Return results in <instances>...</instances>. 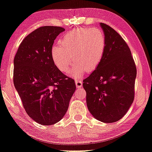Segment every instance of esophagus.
<instances>
[{"instance_id":"obj_1","label":"esophagus","mask_w":152,"mask_h":152,"mask_svg":"<svg viewBox=\"0 0 152 152\" xmlns=\"http://www.w3.org/2000/svg\"><path fill=\"white\" fill-rule=\"evenodd\" d=\"M75 83H76V86L77 88H80V87H82V86H83V82H82V81H81L80 80H76L75 81Z\"/></svg>"}]
</instances>
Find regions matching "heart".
<instances>
[{
    "label": "heart",
    "instance_id": "obj_1",
    "mask_svg": "<svg viewBox=\"0 0 152 152\" xmlns=\"http://www.w3.org/2000/svg\"><path fill=\"white\" fill-rule=\"evenodd\" d=\"M58 44L51 50L54 65L63 73H67L74 58L78 65L72 69L69 75L76 78L83 76L85 70L91 72L98 67L104 54L106 38L99 29L78 28L61 37Z\"/></svg>",
    "mask_w": 152,
    "mask_h": 152
}]
</instances>
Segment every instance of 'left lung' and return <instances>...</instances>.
Returning <instances> with one entry per match:
<instances>
[{
  "mask_svg": "<svg viewBox=\"0 0 152 152\" xmlns=\"http://www.w3.org/2000/svg\"><path fill=\"white\" fill-rule=\"evenodd\" d=\"M100 26L106 38L104 54L83 85L91 114L104 123H113L126 115L134 101L137 67L121 35L104 23Z\"/></svg>",
  "mask_w": 152,
  "mask_h": 152,
  "instance_id": "left-lung-1",
  "label": "left lung"
}]
</instances>
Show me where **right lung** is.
<instances>
[{
  "label": "right lung",
  "instance_id": "obj_1",
  "mask_svg": "<svg viewBox=\"0 0 152 152\" xmlns=\"http://www.w3.org/2000/svg\"><path fill=\"white\" fill-rule=\"evenodd\" d=\"M65 29L44 26L21 42L13 60V84L31 118L42 125L61 119L76 90L75 82L59 71L51 57L54 39Z\"/></svg>",
  "mask_w": 152,
  "mask_h": 152
}]
</instances>
